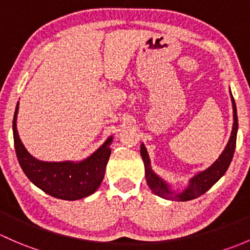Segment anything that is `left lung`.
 Here are the masks:
<instances>
[{"mask_svg": "<svg viewBox=\"0 0 250 250\" xmlns=\"http://www.w3.org/2000/svg\"><path fill=\"white\" fill-rule=\"evenodd\" d=\"M231 102H232L233 109V125L231 136L229 138V142L226 144L225 149L220 154L219 158L210 165L208 168L203 169V171L195 174L192 178H190L189 185L184 190H182V191L178 192L171 190L168 183L165 182L161 177H159L151 169L148 151H146V146L142 143V146H141V156L143 159L144 169H146V181L148 183L149 188L153 190L154 194L163 197V199L171 200V201H189V200H194L196 197L201 196L202 194H205L207 190H209L225 174L229 166H230L231 160H232L233 153H235L236 138H237L238 130L237 109H236V104L232 97V94H231Z\"/></svg>", "mask_w": 250, "mask_h": 250, "instance_id": "1", "label": "left lung"}]
</instances>
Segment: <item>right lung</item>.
<instances>
[{
    "label": "right lung",
    "instance_id": "right-lung-1",
    "mask_svg": "<svg viewBox=\"0 0 250 250\" xmlns=\"http://www.w3.org/2000/svg\"><path fill=\"white\" fill-rule=\"evenodd\" d=\"M18 110L19 102L13 118L14 148L20 167L27 178L45 194L60 200L74 201L94 194L104 177L108 159L112 151V136L89 158L82 161H41L31 155L20 140L17 130Z\"/></svg>",
    "mask_w": 250,
    "mask_h": 250
}]
</instances>
